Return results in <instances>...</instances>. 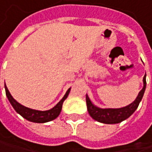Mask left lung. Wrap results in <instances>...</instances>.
<instances>
[{
  "instance_id": "obj_1",
  "label": "left lung",
  "mask_w": 152,
  "mask_h": 152,
  "mask_svg": "<svg viewBox=\"0 0 152 152\" xmlns=\"http://www.w3.org/2000/svg\"><path fill=\"white\" fill-rule=\"evenodd\" d=\"M144 86L142 90L139 92V95L134 100V102H132L129 106L122 108L113 109V108H108V109H102L96 107L92 104L90 98L86 94V104H87V109L89 114L93 119L96 120L100 123L107 124H118L120 122L127 119L129 117H130L138 107L140 102L143 97L144 92L146 86V81H145V75L143 78Z\"/></svg>"
}]
</instances>
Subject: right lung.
I'll return each instance as SVG.
<instances>
[{
  "label": "right lung",
  "instance_id": "obj_1",
  "mask_svg": "<svg viewBox=\"0 0 152 152\" xmlns=\"http://www.w3.org/2000/svg\"><path fill=\"white\" fill-rule=\"evenodd\" d=\"M5 89H6V95L8 98L9 102L12 104V106L13 107L15 111L18 113H19L23 118H24L25 119L28 120L30 122L41 124V123H46V122H50L51 120H54L59 116V114L61 111V107H62V103L68 96L71 88H69L67 90L65 96H63L61 101L58 102L54 107L48 110V111L34 110V109H30V108H28L24 106H23V105H21L16 100L13 99V97L12 96V95L10 94L6 85H5Z\"/></svg>",
  "mask_w": 152,
  "mask_h": 152
}]
</instances>
